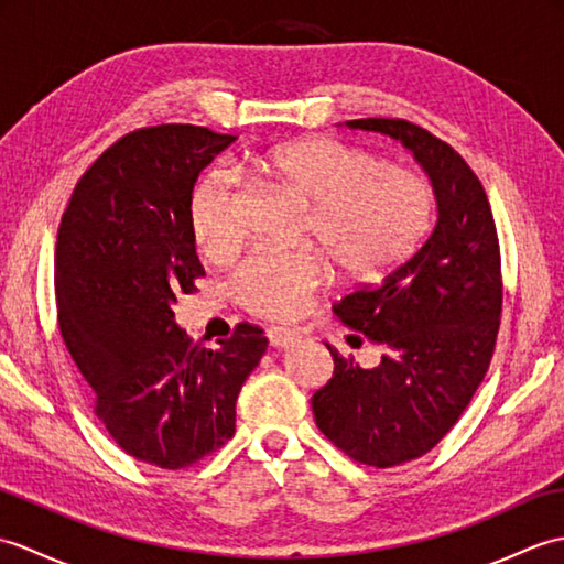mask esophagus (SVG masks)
Wrapping results in <instances>:
<instances>
[{
	"instance_id": "34e87169",
	"label": "esophagus",
	"mask_w": 564,
	"mask_h": 564,
	"mask_svg": "<svg viewBox=\"0 0 564 564\" xmlns=\"http://www.w3.org/2000/svg\"><path fill=\"white\" fill-rule=\"evenodd\" d=\"M267 337H269V344L273 346V349H289V346H291L293 341H297V337H301V334H297L295 329L271 327V329L267 332Z\"/></svg>"
}]
</instances>
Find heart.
<instances>
[{
	"mask_svg": "<svg viewBox=\"0 0 564 564\" xmlns=\"http://www.w3.org/2000/svg\"><path fill=\"white\" fill-rule=\"evenodd\" d=\"M257 170L305 210L303 239L319 245L344 275L373 281L412 254L431 220L422 176L334 138H303L261 154ZM188 225L203 254L227 257L245 237L242 182L208 166L188 191ZM329 275L317 251L259 249L232 273V295L249 313L289 319Z\"/></svg>",
	"mask_w": 564,
	"mask_h": 564,
	"instance_id": "obj_1",
	"label": "heart"
}]
</instances>
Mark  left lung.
<instances>
[{"mask_svg":"<svg viewBox=\"0 0 564 564\" xmlns=\"http://www.w3.org/2000/svg\"><path fill=\"white\" fill-rule=\"evenodd\" d=\"M346 126L402 142L436 196L424 245L332 307L386 349L380 364L361 368L327 344L334 373L313 394L315 422L334 446L364 465L392 467L434 448L487 373L501 315L499 239L480 178L448 142L402 118Z\"/></svg>","mask_w":564,"mask_h":564,"instance_id":"8db88e82","label":"left lung"}]
</instances>
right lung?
<instances>
[{
  "label": "right lung",
  "mask_w": 564,
  "mask_h": 564,
  "mask_svg": "<svg viewBox=\"0 0 564 564\" xmlns=\"http://www.w3.org/2000/svg\"><path fill=\"white\" fill-rule=\"evenodd\" d=\"M235 140L178 123L128 133L84 172L57 230V325L94 412L128 455L164 470L232 438L237 394L269 344L242 322L206 349L174 319L176 295L206 275L188 191Z\"/></svg>",
  "instance_id": "right-lung-1"
}]
</instances>
